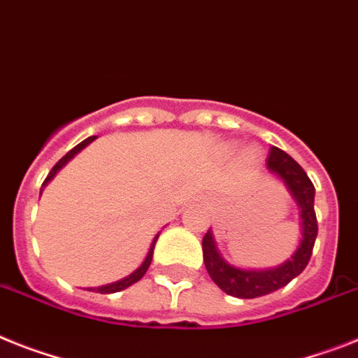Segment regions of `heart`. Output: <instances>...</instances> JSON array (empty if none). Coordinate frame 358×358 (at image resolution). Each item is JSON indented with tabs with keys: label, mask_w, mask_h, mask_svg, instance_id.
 Segmentation results:
<instances>
[{
	"label": "heart",
	"mask_w": 358,
	"mask_h": 358,
	"mask_svg": "<svg viewBox=\"0 0 358 358\" xmlns=\"http://www.w3.org/2000/svg\"><path fill=\"white\" fill-rule=\"evenodd\" d=\"M255 156V151H248V158H253Z\"/></svg>",
	"instance_id": "obj_1"
}]
</instances>
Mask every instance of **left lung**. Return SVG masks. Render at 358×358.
<instances>
[{
    "label": "left lung",
    "instance_id": "left-lung-1",
    "mask_svg": "<svg viewBox=\"0 0 358 358\" xmlns=\"http://www.w3.org/2000/svg\"><path fill=\"white\" fill-rule=\"evenodd\" d=\"M267 171L286 185L287 193L295 200L300 215V242L295 253L286 262L269 269H245L233 266L222 257L216 248L213 231L202 240L203 264L216 286L236 299H257L287 286L295 276L304 271L317 238V215H315V187L306 171L278 147H271L267 158Z\"/></svg>",
    "mask_w": 358,
    "mask_h": 358
}]
</instances>
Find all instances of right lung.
<instances>
[{
    "label": "right lung",
    "mask_w": 358,
    "mask_h": 358,
    "mask_svg": "<svg viewBox=\"0 0 358 358\" xmlns=\"http://www.w3.org/2000/svg\"><path fill=\"white\" fill-rule=\"evenodd\" d=\"M94 138L96 136H89V138H87V140H83L82 143H78V145L74 147V149H71V151H69L67 155L63 156L62 160H59L58 164L54 165L52 169H50L49 176L45 178L43 185H41V191H43L45 185L49 184L50 180H52L54 176L58 174V171L62 169V167H65V165H67L69 162H71L72 158H74V156L78 155V152L82 151V149H85V147L89 145V143L94 142ZM41 191H40V196H41ZM158 236H160V233H158V235L155 236V240H152V242H151V248H149V253H147L145 260H143V262L140 264V267H138V269H134V271L131 273V275L125 276V278H122V280H118V282H113V284H105V286H100V287H87V289H89V291H100V293H116V291L127 289L129 286H133V284H136V282L140 280V278H142L143 275H145V271H147V269H149V266H151L152 253H155V245H156V240H158Z\"/></svg>",
    "instance_id": "1"
}]
</instances>
